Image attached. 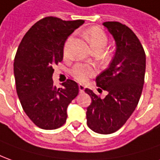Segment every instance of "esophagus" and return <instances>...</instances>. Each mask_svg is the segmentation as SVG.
Returning a JSON list of instances; mask_svg holds the SVG:
<instances>
[{
  "mask_svg": "<svg viewBox=\"0 0 160 160\" xmlns=\"http://www.w3.org/2000/svg\"><path fill=\"white\" fill-rule=\"evenodd\" d=\"M78 89H79V91H80V92H83L85 87H84L83 84H78Z\"/></svg>",
  "mask_w": 160,
  "mask_h": 160,
  "instance_id": "obj_1",
  "label": "esophagus"
}]
</instances>
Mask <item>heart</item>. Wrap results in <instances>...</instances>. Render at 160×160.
Listing matches in <instances>:
<instances>
[{"instance_id":"obj_1","label":"heart","mask_w":160,"mask_h":160,"mask_svg":"<svg viewBox=\"0 0 160 160\" xmlns=\"http://www.w3.org/2000/svg\"><path fill=\"white\" fill-rule=\"evenodd\" d=\"M85 37H86L88 42L90 43L91 47L93 50H103L107 44V36L105 33L100 29L99 28L94 27L88 29L85 32ZM70 39L67 41L65 47H64V52H67L68 45L69 43ZM95 73V69L93 67L89 65H84V64H77L73 67L71 70V74L74 78L78 81L83 82L87 78L93 76Z\"/></svg>"}]
</instances>
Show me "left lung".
<instances>
[{
	"instance_id": "left-lung-1",
	"label": "left lung",
	"mask_w": 160,
	"mask_h": 160,
	"mask_svg": "<svg viewBox=\"0 0 160 160\" xmlns=\"http://www.w3.org/2000/svg\"><path fill=\"white\" fill-rule=\"evenodd\" d=\"M103 26L114 38L115 54L109 67L96 78L97 86L107 91L101 98L90 89L87 124L97 133L111 134L127 121L140 98L145 73V54L137 36L122 23L106 22Z\"/></svg>"
}]
</instances>
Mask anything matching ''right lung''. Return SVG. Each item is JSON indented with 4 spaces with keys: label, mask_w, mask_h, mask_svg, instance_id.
I'll list each match as a JSON object with an SVG mask.
<instances>
[{
    "label": "right lung",
    "mask_w": 160,
    "mask_h": 160,
    "mask_svg": "<svg viewBox=\"0 0 160 160\" xmlns=\"http://www.w3.org/2000/svg\"><path fill=\"white\" fill-rule=\"evenodd\" d=\"M83 20L62 21L45 17L23 36L14 62L16 91L23 111L36 126L44 130L61 127L67 119V108L78 94L73 80L54 85L53 67L63 58L67 38Z\"/></svg>",
    "instance_id": "1"
}]
</instances>
